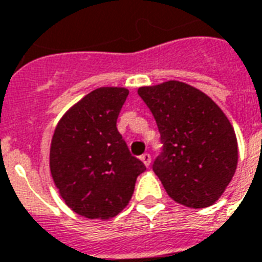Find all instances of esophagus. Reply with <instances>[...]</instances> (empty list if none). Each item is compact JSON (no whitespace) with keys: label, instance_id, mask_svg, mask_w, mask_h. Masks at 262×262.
I'll use <instances>...</instances> for the list:
<instances>
[{"label":"esophagus","instance_id":"34e87169","mask_svg":"<svg viewBox=\"0 0 262 262\" xmlns=\"http://www.w3.org/2000/svg\"><path fill=\"white\" fill-rule=\"evenodd\" d=\"M140 159L143 161V163H144L145 166H149V163H151V155H149V154H143V155L140 157Z\"/></svg>","mask_w":262,"mask_h":262}]
</instances>
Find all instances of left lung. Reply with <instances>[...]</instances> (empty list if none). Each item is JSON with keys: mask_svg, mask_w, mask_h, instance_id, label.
I'll use <instances>...</instances> for the list:
<instances>
[{"mask_svg": "<svg viewBox=\"0 0 262 262\" xmlns=\"http://www.w3.org/2000/svg\"><path fill=\"white\" fill-rule=\"evenodd\" d=\"M161 135L152 170L169 196L187 207L213 205L231 183L237 143L228 118L203 92L179 81L139 89Z\"/></svg>", "mask_w": 262, "mask_h": 262, "instance_id": "obj_1", "label": "left lung"}]
</instances>
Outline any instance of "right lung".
<instances>
[{"label": "right lung", "instance_id": "right-lung-1", "mask_svg": "<svg viewBox=\"0 0 262 262\" xmlns=\"http://www.w3.org/2000/svg\"><path fill=\"white\" fill-rule=\"evenodd\" d=\"M125 88H99L64 114L51 144V173L67 206L92 220H107L130 201L144 163L117 129Z\"/></svg>", "mask_w": 262, "mask_h": 262}]
</instances>
